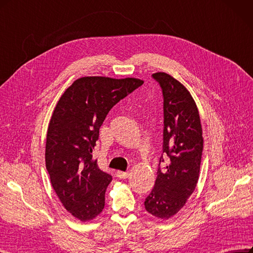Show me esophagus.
<instances>
[{"mask_svg":"<svg viewBox=\"0 0 253 253\" xmlns=\"http://www.w3.org/2000/svg\"><path fill=\"white\" fill-rule=\"evenodd\" d=\"M116 175H117V177L120 178V179H126V178L129 176V172H128V171H121V170H118Z\"/></svg>","mask_w":253,"mask_h":253,"instance_id":"obj_1","label":"esophagus"}]
</instances>
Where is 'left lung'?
Wrapping results in <instances>:
<instances>
[{"mask_svg":"<svg viewBox=\"0 0 253 253\" xmlns=\"http://www.w3.org/2000/svg\"><path fill=\"white\" fill-rule=\"evenodd\" d=\"M153 77L163 94V153L169 163L165 170L158 169L144 206L152 215L168 220L180 211L197 186L203 136L199 111L189 91L168 73L157 72Z\"/></svg>","mask_w":253,"mask_h":253,"instance_id":"1","label":"left lung"}]
</instances>
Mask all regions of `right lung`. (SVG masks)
<instances>
[{
	"label": "right lung",
	"instance_id": "1",
	"mask_svg": "<svg viewBox=\"0 0 253 253\" xmlns=\"http://www.w3.org/2000/svg\"><path fill=\"white\" fill-rule=\"evenodd\" d=\"M142 84L134 77H81L64 92L52 113L46 168L60 202L82 222L91 221L102 211L112 181L93 159L99 128L110 110Z\"/></svg>",
	"mask_w": 253,
	"mask_h": 253
}]
</instances>
